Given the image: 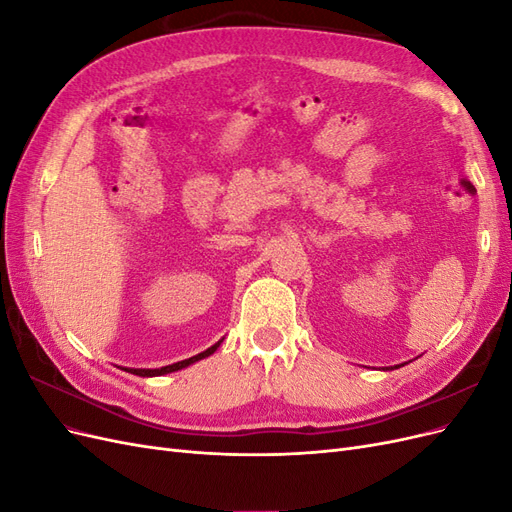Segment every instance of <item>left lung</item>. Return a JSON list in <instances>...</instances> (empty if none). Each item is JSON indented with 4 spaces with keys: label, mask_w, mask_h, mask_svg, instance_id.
<instances>
[{
    "label": "left lung",
    "mask_w": 512,
    "mask_h": 512,
    "mask_svg": "<svg viewBox=\"0 0 512 512\" xmlns=\"http://www.w3.org/2000/svg\"><path fill=\"white\" fill-rule=\"evenodd\" d=\"M395 367H399V365H395Z\"/></svg>",
    "instance_id": "8db88e82"
}]
</instances>
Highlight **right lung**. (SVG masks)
Listing matches in <instances>:
<instances>
[{
  "instance_id": "obj_1",
  "label": "right lung",
  "mask_w": 512,
  "mask_h": 512,
  "mask_svg": "<svg viewBox=\"0 0 512 512\" xmlns=\"http://www.w3.org/2000/svg\"><path fill=\"white\" fill-rule=\"evenodd\" d=\"M220 344H222V342L213 344L211 348H207L205 352H200V354H196V356H190V359L179 361V363H173V365H166V367H160V369H128V367H126V371H130V374H136V376H143V378L164 376V374H170V371H179V369L188 367V365H192V363H196V361H200V359H205V356H209V354H213L215 350H218V348H220Z\"/></svg>"
}]
</instances>
